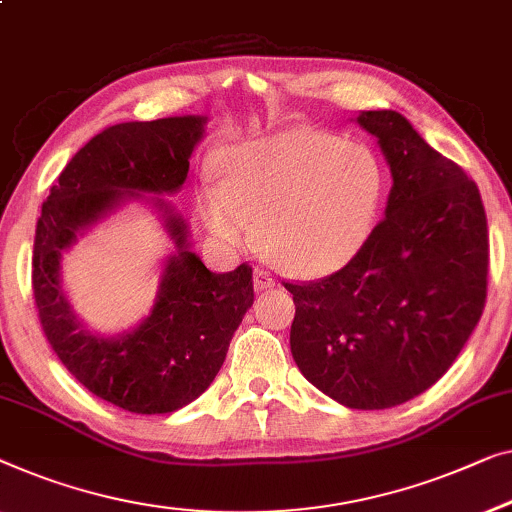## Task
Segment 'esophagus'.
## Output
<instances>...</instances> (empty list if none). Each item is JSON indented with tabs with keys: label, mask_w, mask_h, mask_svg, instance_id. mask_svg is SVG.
Wrapping results in <instances>:
<instances>
[{
	"label": "esophagus",
	"mask_w": 512,
	"mask_h": 512,
	"mask_svg": "<svg viewBox=\"0 0 512 512\" xmlns=\"http://www.w3.org/2000/svg\"><path fill=\"white\" fill-rule=\"evenodd\" d=\"M274 286V277L270 274V270L265 268H256L254 270V288L256 291H268V288Z\"/></svg>",
	"instance_id": "1"
}]
</instances>
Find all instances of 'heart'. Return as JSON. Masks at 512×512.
I'll list each match as a JSON object with an SVG mask.
<instances>
[{"mask_svg":"<svg viewBox=\"0 0 512 512\" xmlns=\"http://www.w3.org/2000/svg\"><path fill=\"white\" fill-rule=\"evenodd\" d=\"M219 184L198 196L214 238L251 240L298 277L342 270L365 247L385 196V168L365 143L284 129L219 154Z\"/></svg>","mask_w":512,"mask_h":512,"instance_id":"1","label":"heart"}]
</instances>
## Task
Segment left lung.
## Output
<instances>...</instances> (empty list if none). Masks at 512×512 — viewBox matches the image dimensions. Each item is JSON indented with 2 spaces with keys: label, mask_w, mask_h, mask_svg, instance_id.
Masks as SVG:
<instances>
[{
  "label": "left lung",
  "mask_w": 512,
  "mask_h": 512,
  "mask_svg": "<svg viewBox=\"0 0 512 512\" xmlns=\"http://www.w3.org/2000/svg\"><path fill=\"white\" fill-rule=\"evenodd\" d=\"M358 124L390 164L385 217L358 256L293 293L291 353L300 372L348 409H390L448 372L480 321L490 235L462 166L429 147L395 110Z\"/></svg>",
  "instance_id": "8db88e82"
}]
</instances>
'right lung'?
Segmentation results:
<instances>
[{
  "mask_svg": "<svg viewBox=\"0 0 512 512\" xmlns=\"http://www.w3.org/2000/svg\"><path fill=\"white\" fill-rule=\"evenodd\" d=\"M205 117L115 124L59 173L36 221L32 288L41 328L62 365L96 397L131 413H170L203 395L226 360L233 332L254 305L251 265L217 274L189 251L187 226L168 210L177 254L152 314L120 337H99L73 316L59 286V258L76 235L127 196L175 194Z\"/></svg>",
  "mask_w": 512,
  "mask_h": 512,
  "instance_id": "add662e5",
  "label": "right lung"
}]
</instances>
